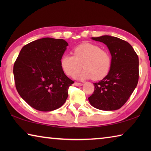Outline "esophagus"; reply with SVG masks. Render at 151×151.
<instances>
[{
    "label": "esophagus",
    "mask_w": 151,
    "mask_h": 151,
    "mask_svg": "<svg viewBox=\"0 0 151 151\" xmlns=\"http://www.w3.org/2000/svg\"><path fill=\"white\" fill-rule=\"evenodd\" d=\"M74 85H75V86H82L83 85V83H78V82H75V83H74Z\"/></svg>",
    "instance_id": "obj_1"
}]
</instances>
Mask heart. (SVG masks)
<instances>
[{
  "mask_svg": "<svg viewBox=\"0 0 151 151\" xmlns=\"http://www.w3.org/2000/svg\"><path fill=\"white\" fill-rule=\"evenodd\" d=\"M73 55H64L60 66L64 72L74 76L81 70L80 77L99 81L108 75L112 66L111 55L108 50L91 43H82L73 50Z\"/></svg>",
  "mask_w": 151,
  "mask_h": 151,
  "instance_id": "b5f03b06",
  "label": "heart"
}]
</instances>
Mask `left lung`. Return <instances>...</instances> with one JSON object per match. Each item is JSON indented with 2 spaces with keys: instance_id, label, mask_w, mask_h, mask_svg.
<instances>
[{
  "instance_id": "1",
  "label": "left lung",
  "mask_w": 151,
  "mask_h": 151,
  "mask_svg": "<svg viewBox=\"0 0 151 151\" xmlns=\"http://www.w3.org/2000/svg\"><path fill=\"white\" fill-rule=\"evenodd\" d=\"M92 39L103 42L112 56V66L103 80L94 83L88 97L92 106L103 111L118 110L126 103L139 81V57L132 46L119 38L104 35Z\"/></svg>"
}]
</instances>
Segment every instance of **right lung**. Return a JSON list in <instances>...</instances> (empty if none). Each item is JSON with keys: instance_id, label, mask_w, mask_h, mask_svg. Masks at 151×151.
I'll list each match as a JSON object with an SVG mask.
<instances>
[{"instance_id": "right-lung-1", "label": "right lung", "mask_w": 151, "mask_h": 151, "mask_svg": "<svg viewBox=\"0 0 151 151\" xmlns=\"http://www.w3.org/2000/svg\"><path fill=\"white\" fill-rule=\"evenodd\" d=\"M68 43L63 39L43 38L24 46L14 64L15 86L32 108L51 111L63 105L74 81L60 66Z\"/></svg>"}]
</instances>
